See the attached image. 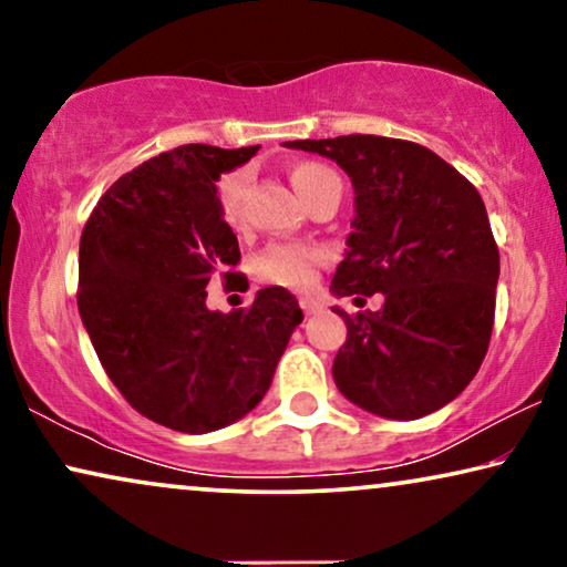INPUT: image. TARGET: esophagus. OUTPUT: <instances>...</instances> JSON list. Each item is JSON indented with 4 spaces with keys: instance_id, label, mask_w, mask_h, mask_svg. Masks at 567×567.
Here are the masks:
<instances>
[{
    "instance_id": "esophagus-1",
    "label": "esophagus",
    "mask_w": 567,
    "mask_h": 567,
    "mask_svg": "<svg viewBox=\"0 0 567 567\" xmlns=\"http://www.w3.org/2000/svg\"><path fill=\"white\" fill-rule=\"evenodd\" d=\"M299 307L305 309V315H315V312H320V309H322V305L315 297H301Z\"/></svg>"
}]
</instances>
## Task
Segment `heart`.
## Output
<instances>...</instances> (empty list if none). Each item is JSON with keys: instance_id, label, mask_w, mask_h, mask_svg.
<instances>
[{"instance_id": "1", "label": "heart", "mask_w": 567, "mask_h": 567, "mask_svg": "<svg viewBox=\"0 0 567 567\" xmlns=\"http://www.w3.org/2000/svg\"><path fill=\"white\" fill-rule=\"evenodd\" d=\"M289 181L307 206L330 188H340V177L328 165H320V162H297V165H291ZM245 188V169L227 173L219 181V185H216L219 214L224 224L231 229H237L243 224ZM322 258L324 252L317 250V247L299 243H274L255 258V276L266 284L286 286V289H309L315 284L317 266H320Z\"/></svg>"}]
</instances>
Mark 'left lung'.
Returning a JSON list of instances; mask_svg holds the SVG:
<instances>
[{
  "instance_id": "left-lung-1",
  "label": "left lung",
  "mask_w": 567,
  "mask_h": 567,
  "mask_svg": "<svg viewBox=\"0 0 567 567\" xmlns=\"http://www.w3.org/2000/svg\"><path fill=\"white\" fill-rule=\"evenodd\" d=\"M286 146L338 162L353 183V231L330 291L384 293L379 312L332 307L348 328L332 361L338 390L392 421L444 408L477 374L495 317L501 258L475 185L402 138L351 134Z\"/></svg>"
}]
</instances>
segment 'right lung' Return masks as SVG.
<instances>
[{
  "label": "right lung",
  "instance_id": "obj_1",
  "mask_svg": "<svg viewBox=\"0 0 567 567\" xmlns=\"http://www.w3.org/2000/svg\"><path fill=\"white\" fill-rule=\"evenodd\" d=\"M258 150L177 146L118 177L84 224V330L128 405L173 431L208 433L250 413L305 320L284 286L229 315L206 307L208 281L239 276L216 181Z\"/></svg>",
  "mask_w": 567,
  "mask_h": 567
}]
</instances>
